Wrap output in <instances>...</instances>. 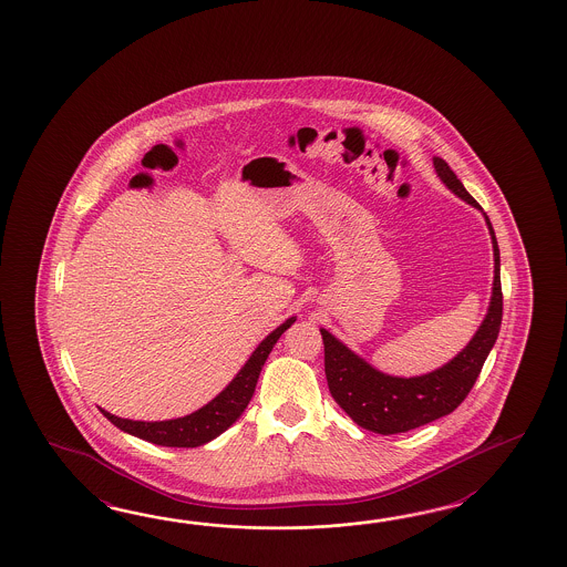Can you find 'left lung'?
Instances as JSON below:
<instances>
[{
    "instance_id": "left-lung-1",
    "label": "left lung",
    "mask_w": 567,
    "mask_h": 567,
    "mask_svg": "<svg viewBox=\"0 0 567 567\" xmlns=\"http://www.w3.org/2000/svg\"><path fill=\"white\" fill-rule=\"evenodd\" d=\"M437 176L452 193L466 200L468 205L481 208L472 198L458 176L447 166L446 159L434 157ZM486 225L491 230L494 251L493 298L488 313L478 332L472 337L468 347L434 373L422 377H391L373 369L362 361L352 350L328 330L322 332L324 342V371L328 389L350 420L374 434H401L410 432L425 423L435 422L458 408L471 393L486 361L488 352L496 342L501 320H503V289H501V254L494 237L493 225L488 217Z\"/></svg>"
}]
</instances>
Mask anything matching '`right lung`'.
Segmentation results:
<instances>
[{"instance_id": "obj_1", "label": "right lung", "mask_w": 567, "mask_h": 567, "mask_svg": "<svg viewBox=\"0 0 567 567\" xmlns=\"http://www.w3.org/2000/svg\"><path fill=\"white\" fill-rule=\"evenodd\" d=\"M296 322V318H289L284 324L276 328L269 337L255 349L249 361L245 362L241 371L230 381L225 391H220L217 398L205 408L194 411L190 415H184L178 420L168 422H133L123 420L117 415H111L109 411L101 410L109 422L117 425L121 432L142 437L145 442H152L157 446L168 447H196L215 440L227 427L241 417L243 411L254 398L255 385L261 373V367L266 364L267 357L276 347L278 338Z\"/></svg>"}]
</instances>
